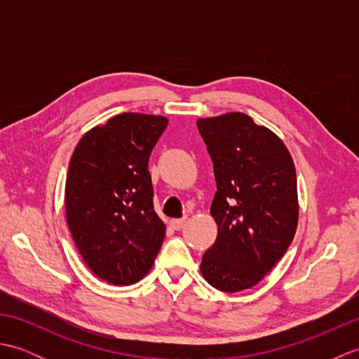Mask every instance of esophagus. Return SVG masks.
Returning a JSON list of instances; mask_svg holds the SVG:
<instances>
[{"mask_svg":"<svg viewBox=\"0 0 359 359\" xmlns=\"http://www.w3.org/2000/svg\"><path fill=\"white\" fill-rule=\"evenodd\" d=\"M170 225H171L172 230H180V228L185 225V219H172Z\"/></svg>","mask_w":359,"mask_h":359,"instance_id":"esophagus-1","label":"esophagus"}]
</instances>
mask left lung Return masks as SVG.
Segmentation results:
<instances>
[{
	"label": "left lung",
	"mask_w": 359,
	"mask_h": 359,
	"mask_svg": "<svg viewBox=\"0 0 359 359\" xmlns=\"http://www.w3.org/2000/svg\"><path fill=\"white\" fill-rule=\"evenodd\" d=\"M197 128L215 166L211 215L219 226L201 271L210 285L236 293L256 285L294 238V163L279 137L247 114L199 118Z\"/></svg>",
	"instance_id": "left-lung-1"
}]
</instances>
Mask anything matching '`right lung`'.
<instances>
[{
	"instance_id": "right-lung-1",
	"label": "right lung",
	"mask_w": 359,
	"mask_h": 359,
	"mask_svg": "<svg viewBox=\"0 0 359 359\" xmlns=\"http://www.w3.org/2000/svg\"><path fill=\"white\" fill-rule=\"evenodd\" d=\"M166 125L162 116L118 114L83 135L71 157L67 225L89 270L109 284L140 280L165 239L148 162Z\"/></svg>"
}]
</instances>
